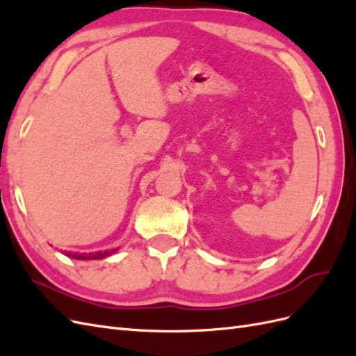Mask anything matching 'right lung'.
Masks as SVG:
<instances>
[{"mask_svg":"<svg viewBox=\"0 0 356 356\" xmlns=\"http://www.w3.org/2000/svg\"><path fill=\"white\" fill-rule=\"evenodd\" d=\"M118 251V248H114V250H108V251H98V252H89V254H79V252H63L67 257L75 258V260H102V258H106L113 255L114 252Z\"/></svg>","mask_w":356,"mask_h":356,"instance_id":"1","label":"right lung"}]
</instances>
